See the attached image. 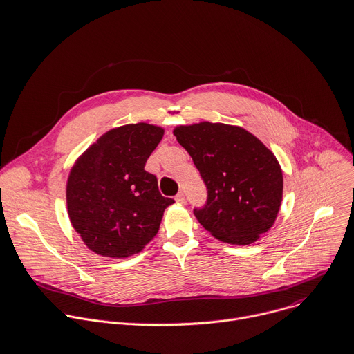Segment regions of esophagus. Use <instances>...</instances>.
Returning <instances> with one entry per match:
<instances>
[{"instance_id":"34e87169","label":"esophagus","mask_w":354,"mask_h":354,"mask_svg":"<svg viewBox=\"0 0 354 354\" xmlns=\"http://www.w3.org/2000/svg\"><path fill=\"white\" fill-rule=\"evenodd\" d=\"M176 201L180 203V204H184L185 203V195L183 191H180L177 195H176Z\"/></svg>"}]
</instances>
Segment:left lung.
<instances>
[{
  "label": "left lung",
  "mask_w": 354,
  "mask_h": 354,
  "mask_svg": "<svg viewBox=\"0 0 354 354\" xmlns=\"http://www.w3.org/2000/svg\"><path fill=\"white\" fill-rule=\"evenodd\" d=\"M207 187V201L194 208L216 239L250 245L277 218L283 171L256 136L239 127L201 122L174 129Z\"/></svg>",
  "instance_id": "obj_1"
}]
</instances>
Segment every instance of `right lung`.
I'll return each instance as SVG.
<instances>
[{
  "label": "right lung",
  "instance_id": "right-lung-1",
  "mask_svg": "<svg viewBox=\"0 0 354 354\" xmlns=\"http://www.w3.org/2000/svg\"><path fill=\"white\" fill-rule=\"evenodd\" d=\"M163 132L149 124L112 129L71 169L66 192L70 222L94 253L128 257L159 232L174 200L163 197L145 165Z\"/></svg>",
  "mask_w": 354,
  "mask_h": 354
}]
</instances>
